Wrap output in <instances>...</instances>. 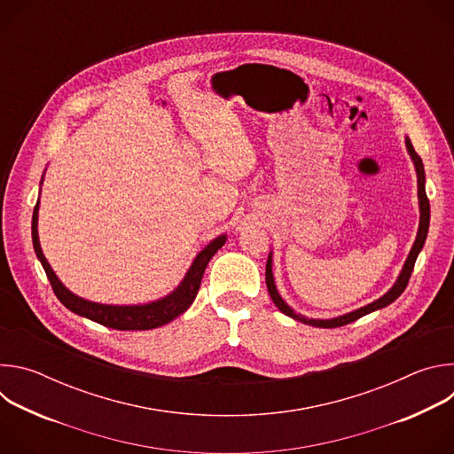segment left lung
Segmentation results:
<instances>
[{"instance_id":"8db88e82","label":"left lung","mask_w":454,"mask_h":454,"mask_svg":"<svg viewBox=\"0 0 454 454\" xmlns=\"http://www.w3.org/2000/svg\"><path fill=\"white\" fill-rule=\"evenodd\" d=\"M406 147H408V153L413 160V165H415V170H417V183H419V207H420V223H419V231H417V239L413 242V247L406 258L404 262V268L397 278V282L394 284V287L387 291L386 294H382L379 300L357 309V310H352L348 314H343V316H338V317H333V319H309L301 314H296L284 300L282 296L278 294L277 291V286H275V278H273V258H271V253L268 256V264H266V284H268V291H270V296L271 300L275 301V305L278 307V310H282L286 316L293 317V319H298L301 323H307V325H312V327H321V329H334V327H343L347 325V323H352L377 309H382L386 305H390L392 301H395L406 289L408 282H410V277L413 273V266H415V261L417 256L420 253V249L424 247V242H426V237H427V230H429V200L426 196V174H424V163L420 160V156L415 153L410 138H406Z\"/></svg>"}]
</instances>
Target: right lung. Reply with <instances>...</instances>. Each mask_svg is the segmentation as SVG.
Masks as SVG:
<instances>
[{"mask_svg": "<svg viewBox=\"0 0 454 454\" xmlns=\"http://www.w3.org/2000/svg\"><path fill=\"white\" fill-rule=\"evenodd\" d=\"M37 217H39V201L35 203L34 215H32V242H34V249H35L39 262L43 264L46 277H48L51 289H53L55 296L59 298V301L67 309H70L72 312L84 316L91 321H97L104 327L116 329V331L156 329V327H161V325H165V323L172 321L179 314H183L198 296V291H200V286H201V280H203V275L210 262V258L226 242V235L214 239L196 258H193V262H192L190 270L186 271L183 282L165 298L151 301V303H144V305H106V303H95V301L84 300L62 286V282L57 278V275L53 273V270L50 268L48 261L43 254V249L39 244V235H37Z\"/></svg>", "mask_w": 454, "mask_h": 454, "instance_id": "1", "label": "right lung"}]
</instances>
